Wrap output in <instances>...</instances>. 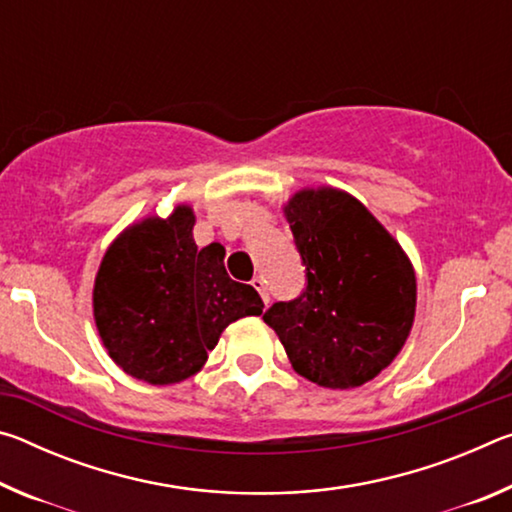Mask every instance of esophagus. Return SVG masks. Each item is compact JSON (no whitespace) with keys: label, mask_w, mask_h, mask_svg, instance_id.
<instances>
[{"label":"esophagus","mask_w":512,"mask_h":512,"mask_svg":"<svg viewBox=\"0 0 512 512\" xmlns=\"http://www.w3.org/2000/svg\"><path fill=\"white\" fill-rule=\"evenodd\" d=\"M253 287L257 289L259 296H262L264 305H268V302H271V293H268V287H266V282L262 280V277H255V280H253Z\"/></svg>","instance_id":"1"}]
</instances>
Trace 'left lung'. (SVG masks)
Listing matches in <instances>:
<instances>
[{
    "label": "left lung",
    "mask_w": 512,
    "mask_h": 512,
    "mask_svg": "<svg viewBox=\"0 0 512 512\" xmlns=\"http://www.w3.org/2000/svg\"><path fill=\"white\" fill-rule=\"evenodd\" d=\"M307 266V289L264 314L293 370L348 391L375 379L404 348L415 320V268L359 198L302 187L282 205Z\"/></svg>",
    "instance_id": "8db88e82"
}]
</instances>
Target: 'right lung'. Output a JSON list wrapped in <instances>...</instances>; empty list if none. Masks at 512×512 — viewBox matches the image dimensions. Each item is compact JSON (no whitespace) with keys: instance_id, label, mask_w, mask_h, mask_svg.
Here are the masks:
<instances>
[{"instance_id":"right-lung-1","label":"right lung","mask_w":512,"mask_h":512,"mask_svg":"<svg viewBox=\"0 0 512 512\" xmlns=\"http://www.w3.org/2000/svg\"><path fill=\"white\" fill-rule=\"evenodd\" d=\"M196 214L180 203L119 232L103 255L92 291L94 325L117 366L140 381L167 386L205 366L223 329L259 316L264 302L250 284L230 280L225 248L198 250Z\"/></svg>"}]
</instances>
